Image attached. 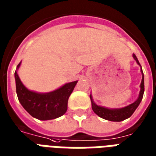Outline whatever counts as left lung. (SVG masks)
I'll return each instance as SVG.
<instances>
[{"label":"left lung","instance_id":"1","mask_svg":"<svg viewBox=\"0 0 156 156\" xmlns=\"http://www.w3.org/2000/svg\"><path fill=\"white\" fill-rule=\"evenodd\" d=\"M133 57L136 60V62L140 65L139 63L138 59L136 58L135 55H133ZM142 80L141 84H140V95L139 98L136 100V101L130 104L126 107L121 108V109H107V108L101 107L97 105H95L92 100L91 95H90V101H91V105L92 110L95 112V114L99 115L100 117H101L105 120H111V121H122V120H126L127 118H129L132 115V114L135 112L136 110V108L138 107L140 103L143 98V95H144V91H145V85H144V74L142 71Z\"/></svg>","mask_w":156,"mask_h":156}]
</instances>
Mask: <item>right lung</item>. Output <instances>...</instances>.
Masks as SVG:
<instances>
[{
  "label": "right lung",
  "instance_id": "add662e5",
  "mask_svg": "<svg viewBox=\"0 0 156 156\" xmlns=\"http://www.w3.org/2000/svg\"><path fill=\"white\" fill-rule=\"evenodd\" d=\"M20 63L17 66L19 68ZM16 94L24 109L31 115L41 120L55 119L66 112L68 99L73 91L77 81L68 83L56 90L40 94L27 89L15 71Z\"/></svg>",
  "mask_w": 156,
  "mask_h": 156
}]
</instances>
